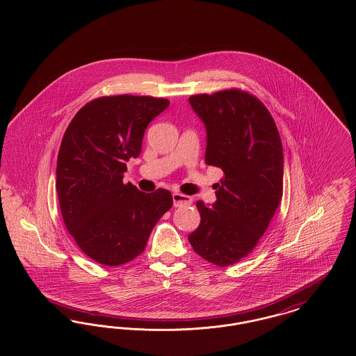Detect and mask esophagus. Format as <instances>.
<instances>
[{"instance_id": "esophagus-1", "label": "esophagus", "mask_w": 356, "mask_h": 356, "mask_svg": "<svg viewBox=\"0 0 356 356\" xmlns=\"http://www.w3.org/2000/svg\"><path fill=\"white\" fill-rule=\"evenodd\" d=\"M172 199H173V205L175 207H183V205H191L192 204V197L191 196H186V195L179 193V192H175L172 195Z\"/></svg>"}]
</instances>
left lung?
Masks as SVG:
<instances>
[{
	"instance_id": "obj_1",
	"label": "left lung",
	"mask_w": 356,
	"mask_h": 356,
	"mask_svg": "<svg viewBox=\"0 0 356 356\" xmlns=\"http://www.w3.org/2000/svg\"><path fill=\"white\" fill-rule=\"evenodd\" d=\"M207 129L205 163L224 172L216 203L197 202L200 224L188 240L207 261L228 267L254 251L283 196V147L266 105L241 89L195 95Z\"/></svg>"
}]
</instances>
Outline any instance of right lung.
<instances>
[{"label": "right lung", "instance_id": "1", "mask_svg": "<svg viewBox=\"0 0 356 356\" xmlns=\"http://www.w3.org/2000/svg\"><path fill=\"white\" fill-rule=\"evenodd\" d=\"M168 105L151 96H102L86 102L64 134L56 170L61 215L79 248L100 264L137 257L173 204L167 189L144 193L122 183L125 163L140 154L148 124Z\"/></svg>", "mask_w": 356, "mask_h": 356}]
</instances>
